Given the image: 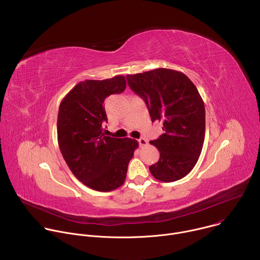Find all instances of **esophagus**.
<instances>
[{
    "instance_id": "esophagus-1",
    "label": "esophagus",
    "mask_w": 260,
    "mask_h": 260,
    "mask_svg": "<svg viewBox=\"0 0 260 260\" xmlns=\"http://www.w3.org/2000/svg\"><path fill=\"white\" fill-rule=\"evenodd\" d=\"M138 141H139V144H140V146H141V147L146 146V145H147V143H148V142H147V140H146V139H144V138H140Z\"/></svg>"
}]
</instances>
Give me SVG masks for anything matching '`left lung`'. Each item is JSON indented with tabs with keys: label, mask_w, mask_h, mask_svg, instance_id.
Here are the masks:
<instances>
[{
	"label": "left lung",
	"mask_w": 260,
	"mask_h": 260,
	"mask_svg": "<svg viewBox=\"0 0 260 260\" xmlns=\"http://www.w3.org/2000/svg\"><path fill=\"white\" fill-rule=\"evenodd\" d=\"M126 79L145 101L152 122L164 124L165 134L150 141L160 153L150 173L162 182L182 179L197 165L205 140V105L198 88L182 72L165 68L126 75Z\"/></svg>",
	"instance_id": "8db88e82"
}]
</instances>
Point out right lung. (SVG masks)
<instances>
[{
    "mask_svg": "<svg viewBox=\"0 0 260 260\" xmlns=\"http://www.w3.org/2000/svg\"><path fill=\"white\" fill-rule=\"evenodd\" d=\"M124 76L105 80H85L62 99L57 115V142L69 169L87 187L98 191L114 190L124 183L129 160L139 147L136 140L107 137L103 106L107 96L121 93Z\"/></svg>",
    "mask_w": 260,
    "mask_h": 260,
    "instance_id": "right-lung-1",
    "label": "right lung"
}]
</instances>
